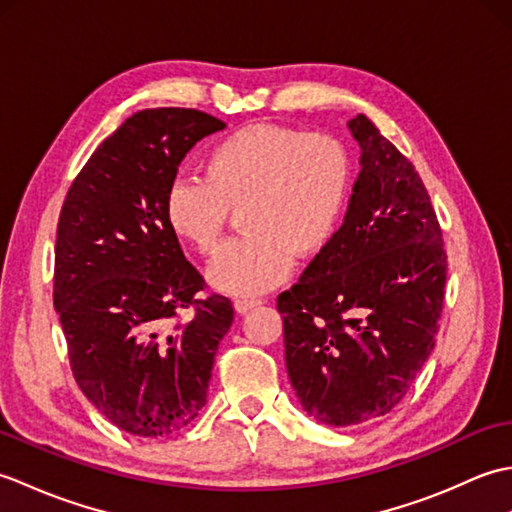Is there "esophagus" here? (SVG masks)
Instances as JSON below:
<instances>
[{
  "label": "esophagus",
  "instance_id": "obj_1",
  "mask_svg": "<svg viewBox=\"0 0 512 512\" xmlns=\"http://www.w3.org/2000/svg\"><path fill=\"white\" fill-rule=\"evenodd\" d=\"M259 303H262L259 299H244V297H242V299H235V301H233V308H235L237 314H246L248 310L257 308Z\"/></svg>",
  "mask_w": 512,
  "mask_h": 512
}]
</instances>
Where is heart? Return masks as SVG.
<instances>
[{"label": "heart", "instance_id": "heart-1", "mask_svg": "<svg viewBox=\"0 0 512 512\" xmlns=\"http://www.w3.org/2000/svg\"><path fill=\"white\" fill-rule=\"evenodd\" d=\"M350 184L352 162L339 138L257 123L213 145L202 180L171 184L165 217L180 239L213 255L228 211L242 206L246 235L215 257L209 284L226 295L253 297L281 284L295 255L310 257L330 242Z\"/></svg>", "mask_w": 512, "mask_h": 512}]
</instances>
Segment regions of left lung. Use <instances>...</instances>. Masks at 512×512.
<instances>
[{
    "label": "left lung",
    "mask_w": 512,
    "mask_h": 512,
    "mask_svg": "<svg viewBox=\"0 0 512 512\" xmlns=\"http://www.w3.org/2000/svg\"><path fill=\"white\" fill-rule=\"evenodd\" d=\"M361 171L343 224L277 297L301 407L330 427L385 416L436 345L447 253L416 167L365 114L347 121Z\"/></svg>",
    "instance_id": "1"
}]
</instances>
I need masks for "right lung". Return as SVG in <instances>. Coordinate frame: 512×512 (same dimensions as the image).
<instances>
[{"label":"right lung","mask_w":512,"mask_h":512,"mask_svg":"<svg viewBox=\"0 0 512 512\" xmlns=\"http://www.w3.org/2000/svg\"><path fill=\"white\" fill-rule=\"evenodd\" d=\"M226 125L182 107L143 110L96 147L65 195L54 246V310L76 385L132 436H171L206 405L217 345L233 323L165 217L184 156ZM194 319L173 324L184 307Z\"/></svg>","instance_id":"right-lung-1"}]
</instances>
